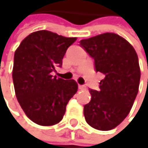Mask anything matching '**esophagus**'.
Listing matches in <instances>:
<instances>
[{
    "label": "esophagus",
    "instance_id": "34e87169",
    "mask_svg": "<svg viewBox=\"0 0 148 148\" xmlns=\"http://www.w3.org/2000/svg\"><path fill=\"white\" fill-rule=\"evenodd\" d=\"M78 88H79V90H85V89H86V87H85L84 85H79Z\"/></svg>",
    "mask_w": 148,
    "mask_h": 148
}]
</instances>
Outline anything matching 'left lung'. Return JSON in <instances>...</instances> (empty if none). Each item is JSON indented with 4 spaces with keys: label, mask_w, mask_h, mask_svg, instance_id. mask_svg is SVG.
Instances as JSON below:
<instances>
[{
    "label": "left lung",
    "mask_w": 148,
    "mask_h": 148,
    "mask_svg": "<svg viewBox=\"0 0 148 148\" xmlns=\"http://www.w3.org/2000/svg\"><path fill=\"white\" fill-rule=\"evenodd\" d=\"M94 59L96 72L105 75L99 90H90L91 99L84 106L87 123L99 130H110L129 114L137 97L140 68L134 48L116 34L106 33L80 41Z\"/></svg>",
    "instance_id": "1"
}]
</instances>
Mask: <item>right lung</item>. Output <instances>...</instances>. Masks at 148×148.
Segmentation results:
<instances>
[{
	"label": "right lung",
	"mask_w": 148,
	"mask_h": 148,
	"mask_svg": "<svg viewBox=\"0 0 148 148\" xmlns=\"http://www.w3.org/2000/svg\"><path fill=\"white\" fill-rule=\"evenodd\" d=\"M47 30L32 33L14 55L12 78L16 97L26 116L42 126L58 123L78 90L75 80L51 75L61 67L66 49L76 41Z\"/></svg>",
	"instance_id": "1"
}]
</instances>
